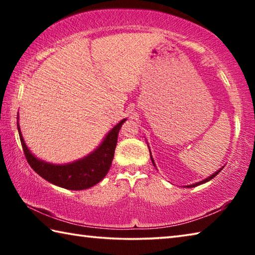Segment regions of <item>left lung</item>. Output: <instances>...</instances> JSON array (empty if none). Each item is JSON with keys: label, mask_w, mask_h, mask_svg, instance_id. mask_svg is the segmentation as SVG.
I'll return each mask as SVG.
<instances>
[{"label": "left lung", "mask_w": 255, "mask_h": 255, "mask_svg": "<svg viewBox=\"0 0 255 255\" xmlns=\"http://www.w3.org/2000/svg\"><path fill=\"white\" fill-rule=\"evenodd\" d=\"M149 154H150V150H149ZM150 158H152V162H153V164H154V166H155V163H154V159H153V157H152V155H150ZM224 167V166H223ZM223 167L222 169H219L217 172H215L214 174H211L210 176H208V178L207 179H205V180H202V181H200V182H197V183H193V184H190V185H187V188H193V187H197V185H200V184H202V183H205V182H208V181H210L211 179H214L216 175H217L219 172H221L222 170H223Z\"/></svg>", "instance_id": "obj_1"}]
</instances>
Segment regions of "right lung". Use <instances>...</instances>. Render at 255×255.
Masks as SVG:
<instances>
[{
	"label": "right lung",
	"instance_id": "1",
	"mask_svg": "<svg viewBox=\"0 0 255 255\" xmlns=\"http://www.w3.org/2000/svg\"><path fill=\"white\" fill-rule=\"evenodd\" d=\"M125 122L126 119L116 125L107 133L100 146L88 156L68 164H60V165L47 163L37 158L25 145L22 133L20 131L19 123L18 131L24 156L27 158L29 165L32 167L36 173L48 182L58 185L60 188L68 190H84L96 185L107 175L111 166L112 159H114L118 133Z\"/></svg>",
	"mask_w": 255,
	"mask_h": 255
}]
</instances>
